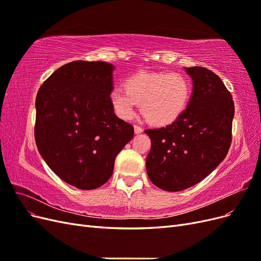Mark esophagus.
Listing matches in <instances>:
<instances>
[{
  "label": "esophagus",
  "instance_id": "obj_1",
  "mask_svg": "<svg viewBox=\"0 0 261 261\" xmlns=\"http://www.w3.org/2000/svg\"><path fill=\"white\" fill-rule=\"evenodd\" d=\"M144 129L140 127V126H138V125H135L134 126V132H135V134H140L141 132H143Z\"/></svg>",
  "mask_w": 261,
  "mask_h": 261
}]
</instances>
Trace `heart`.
Here are the masks:
<instances>
[{"instance_id": "b5f03b06", "label": "heart", "mask_w": 261, "mask_h": 261, "mask_svg": "<svg viewBox=\"0 0 261 261\" xmlns=\"http://www.w3.org/2000/svg\"><path fill=\"white\" fill-rule=\"evenodd\" d=\"M124 88H114L109 94L114 113L129 121L135 115L137 105H140L141 113L155 126L176 121L186 109L192 92L188 78L175 72H141L127 78Z\"/></svg>"}]
</instances>
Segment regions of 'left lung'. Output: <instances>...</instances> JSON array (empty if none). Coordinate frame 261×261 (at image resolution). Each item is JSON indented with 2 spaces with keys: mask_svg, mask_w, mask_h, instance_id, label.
Segmentation results:
<instances>
[{
  "mask_svg": "<svg viewBox=\"0 0 261 261\" xmlns=\"http://www.w3.org/2000/svg\"><path fill=\"white\" fill-rule=\"evenodd\" d=\"M194 89L176 121L146 129L151 148L146 159L150 180L168 192L199 183L224 160L232 143L234 101L221 78L201 66L186 68Z\"/></svg>",
  "mask_w": 261,
  "mask_h": 261,
  "instance_id": "obj_1",
  "label": "left lung"
}]
</instances>
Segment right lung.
<instances>
[{
	"instance_id": "obj_1",
	"label": "right lung",
	"mask_w": 261,
	"mask_h": 261,
	"mask_svg": "<svg viewBox=\"0 0 261 261\" xmlns=\"http://www.w3.org/2000/svg\"><path fill=\"white\" fill-rule=\"evenodd\" d=\"M114 66L74 61L61 66L38 90L35 139L45 163L61 179L94 189L111 177L118 152L134 127L110 103Z\"/></svg>"
}]
</instances>
